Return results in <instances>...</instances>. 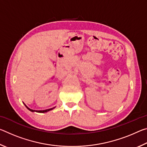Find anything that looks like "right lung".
<instances>
[{
  "instance_id": "obj_1",
  "label": "right lung",
  "mask_w": 147,
  "mask_h": 147,
  "mask_svg": "<svg viewBox=\"0 0 147 147\" xmlns=\"http://www.w3.org/2000/svg\"><path fill=\"white\" fill-rule=\"evenodd\" d=\"M24 105H25V104H24ZM25 106L27 108H28V109H29L30 111H36V112H39V113H45V112H47V111H50V110H52V109L54 108H51V109H45V110H33V109H30L29 108H28V107H27L26 105H25Z\"/></svg>"
}]
</instances>
